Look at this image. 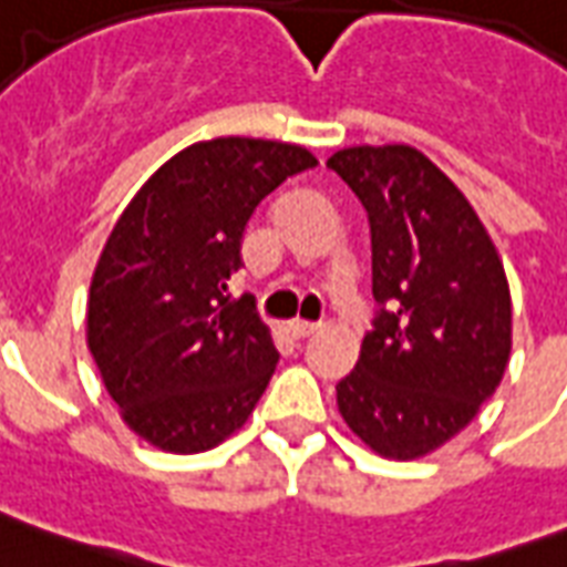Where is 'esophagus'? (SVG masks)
Instances as JSON below:
<instances>
[{"label":"esophagus","instance_id":"obj_1","mask_svg":"<svg viewBox=\"0 0 567 567\" xmlns=\"http://www.w3.org/2000/svg\"><path fill=\"white\" fill-rule=\"evenodd\" d=\"M288 332H291V338L302 341V338L315 336V332H318V327H315V323H302V320H293V323H288Z\"/></svg>","mask_w":567,"mask_h":567}]
</instances>
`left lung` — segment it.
I'll return each mask as SVG.
<instances>
[{"mask_svg": "<svg viewBox=\"0 0 567 567\" xmlns=\"http://www.w3.org/2000/svg\"><path fill=\"white\" fill-rule=\"evenodd\" d=\"M327 167L368 212L379 302L336 388L338 412L377 456H430L474 421L509 364L501 252L467 196L414 146H347Z\"/></svg>", "mask_w": 567, "mask_h": 567, "instance_id": "obj_1", "label": "left lung"}]
</instances>
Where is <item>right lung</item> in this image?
Masks as SVG:
<instances>
[{
	"label": "right lung",
	"instance_id": "1",
	"mask_svg": "<svg viewBox=\"0 0 567 567\" xmlns=\"http://www.w3.org/2000/svg\"><path fill=\"white\" fill-rule=\"evenodd\" d=\"M318 158L265 137L185 146L141 185L93 267L87 347L120 417L164 453H203L247 423L274 377L270 327L229 300L258 203Z\"/></svg>",
	"mask_w": 567,
	"mask_h": 567
}]
</instances>
